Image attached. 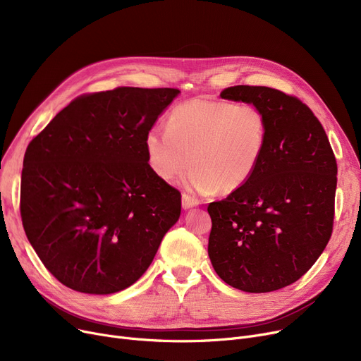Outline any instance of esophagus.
<instances>
[{
  "label": "esophagus",
  "mask_w": 361,
  "mask_h": 361,
  "mask_svg": "<svg viewBox=\"0 0 361 361\" xmlns=\"http://www.w3.org/2000/svg\"><path fill=\"white\" fill-rule=\"evenodd\" d=\"M199 200L190 195L187 193H183L181 196V204H183V209H190V207H195V206H199Z\"/></svg>",
  "instance_id": "obj_1"
}]
</instances>
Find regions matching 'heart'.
Listing matches in <instances>:
<instances>
[{"label": "heart", "mask_w": 361, "mask_h": 361, "mask_svg": "<svg viewBox=\"0 0 361 361\" xmlns=\"http://www.w3.org/2000/svg\"><path fill=\"white\" fill-rule=\"evenodd\" d=\"M268 143V120L255 104L195 98L169 112L166 128H150L143 139L149 168L202 193L238 190L257 171Z\"/></svg>", "instance_id": "obj_1"}]
</instances>
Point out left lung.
Listing matches in <instances>:
<instances>
[{
  "instance_id": "8db88e82",
  "label": "left lung",
  "mask_w": 361,
  "mask_h": 361,
  "mask_svg": "<svg viewBox=\"0 0 361 361\" xmlns=\"http://www.w3.org/2000/svg\"><path fill=\"white\" fill-rule=\"evenodd\" d=\"M221 98L262 108L268 143L253 177L207 206V253L228 286L275 291L305 275L332 235L336 159L320 121L293 94L238 85Z\"/></svg>"
}]
</instances>
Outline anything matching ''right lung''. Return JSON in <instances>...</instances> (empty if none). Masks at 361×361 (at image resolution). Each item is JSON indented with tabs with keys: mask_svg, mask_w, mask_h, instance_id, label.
I'll return each mask as SVG.
<instances>
[{
	"mask_svg": "<svg viewBox=\"0 0 361 361\" xmlns=\"http://www.w3.org/2000/svg\"><path fill=\"white\" fill-rule=\"evenodd\" d=\"M178 89L116 87L73 99L29 143L23 228L63 286L112 294L135 283L181 214V193L154 174L143 139Z\"/></svg>",
	"mask_w": 361,
	"mask_h": 361,
	"instance_id": "1",
	"label": "right lung"
}]
</instances>
